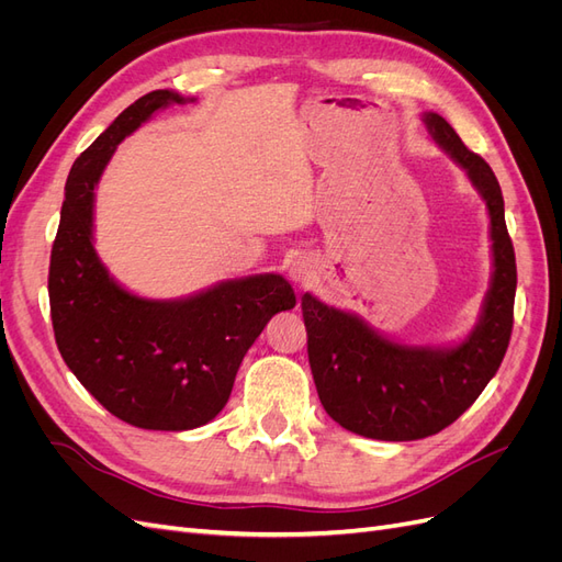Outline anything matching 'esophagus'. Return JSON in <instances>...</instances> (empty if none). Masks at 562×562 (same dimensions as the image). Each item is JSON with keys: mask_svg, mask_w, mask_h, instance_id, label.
Segmentation results:
<instances>
[{"mask_svg": "<svg viewBox=\"0 0 562 562\" xmlns=\"http://www.w3.org/2000/svg\"><path fill=\"white\" fill-rule=\"evenodd\" d=\"M312 277H314V269H312V265H310L307 260L293 262V267H291V279H293L295 283L307 285V283L312 281Z\"/></svg>", "mask_w": 562, "mask_h": 562, "instance_id": "esophagus-1", "label": "esophagus"}]
</instances>
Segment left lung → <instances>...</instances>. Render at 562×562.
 <instances>
[{
    "label": "left lung",
    "instance_id": "obj_1",
    "mask_svg": "<svg viewBox=\"0 0 562 562\" xmlns=\"http://www.w3.org/2000/svg\"><path fill=\"white\" fill-rule=\"evenodd\" d=\"M438 147L464 168L485 199L492 239V283L481 321L450 349L403 347L372 330L359 316L302 295L314 384L326 413L345 427L378 440L427 438L462 415L495 378L514 328L516 252L504 220L499 182L436 112L424 114Z\"/></svg>",
    "mask_w": 562,
    "mask_h": 562
}]
</instances>
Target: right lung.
<instances>
[{
  "label": "right lung",
  "instance_id": "right-lung-1",
  "mask_svg": "<svg viewBox=\"0 0 562 562\" xmlns=\"http://www.w3.org/2000/svg\"><path fill=\"white\" fill-rule=\"evenodd\" d=\"M187 98L161 89L135 100L83 149L65 182L48 265V302L63 361L114 417L187 431L223 411L236 370L269 318L295 307L279 274L223 281L184 300L124 291L93 248V190L116 145Z\"/></svg>",
  "mask_w": 562,
  "mask_h": 562
}]
</instances>
